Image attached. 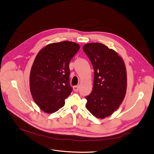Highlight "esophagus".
<instances>
[{"label":"esophagus","mask_w":154,"mask_h":154,"mask_svg":"<svg viewBox=\"0 0 154 154\" xmlns=\"http://www.w3.org/2000/svg\"><path fill=\"white\" fill-rule=\"evenodd\" d=\"M79 87L78 85H75L73 87V89H74V91L75 92H77L79 91Z\"/></svg>","instance_id":"esophagus-1"}]
</instances>
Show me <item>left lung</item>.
I'll use <instances>...</instances> for the list:
<instances>
[{
    "label": "left lung",
    "mask_w": 154,
    "mask_h": 154,
    "mask_svg": "<svg viewBox=\"0 0 154 154\" xmlns=\"http://www.w3.org/2000/svg\"><path fill=\"white\" fill-rule=\"evenodd\" d=\"M83 51L94 70L92 92L85 97L86 107L97 118L112 115L122 102L127 90L125 63L118 54L101 43H89Z\"/></svg>",
    "instance_id": "obj_1"
}]
</instances>
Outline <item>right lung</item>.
Returning <instances> with one entry per match:
<instances>
[{"label": "right lung", "mask_w": 154, "mask_h": 154, "mask_svg": "<svg viewBox=\"0 0 154 154\" xmlns=\"http://www.w3.org/2000/svg\"><path fill=\"white\" fill-rule=\"evenodd\" d=\"M80 46L70 41L46 45L37 55L30 74V89L34 102L48 114L65 104L72 91L69 63Z\"/></svg>", "instance_id": "add662e5"}]
</instances>
